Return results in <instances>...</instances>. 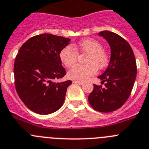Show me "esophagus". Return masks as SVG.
<instances>
[{"instance_id":"obj_1","label":"esophagus","mask_w":149,"mask_h":149,"mask_svg":"<svg viewBox=\"0 0 149 149\" xmlns=\"http://www.w3.org/2000/svg\"><path fill=\"white\" fill-rule=\"evenodd\" d=\"M73 82L74 83V84H84V82H83V81H76V80H74V81H73Z\"/></svg>"}]
</instances>
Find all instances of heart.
<instances>
[{"label":"heart","mask_w":149,"mask_h":149,"mask_svg":"<svg viewBox=\"0 0 149 149\" xmlns=\"http://www.w3.org/2000/svg\"><path fill=\"white\" fill-rule=\"evenodd\" d=\"M79 49L88 53L86 58L87 65H76L70 70L68 76L70 79L84 81L90 76L96 74L97 68L103 69L108 65L109 56L100 41L93 38L83 39L79 44ZM60 59L68 68L75 65L78 58V51L72 45L65 47L60 52Z\"/></svg>","instance_id":"obj_1"}]
</instances>
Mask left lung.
I'll use <instances>...</instances> for the list:
<instances>
[{
    "label": "left lung",
    "instance_id": "left-lung-1",
    "mask_svg": "<svg viewBox=\"0 0 149 149\" xmlns=\"http://www.w3.org/2000/svg\"><path fill=\"white\" fill-rule=\"evenodd\" d=\"M98 35L109 44L111 59L106 70L98 77L104 87L93 84L88 102L96 111L108 113L119 109L129 97L136 79V64L132 48L121 36L106 30Z\"/></svg>",
    "mask_w": 149,
    "mask_h": 149
}]
</instances>
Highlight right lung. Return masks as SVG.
Here are the masks:
<instances>
[{
    "label": "right lung",
    "instance_id": "right-lung-1",
    "mask_svg": "<svg viewBox=\"0 0 149 149\" xmlns=\"http://www.w3.org/2000/svg\"><path fill=\"white\" fill-rule=\"evenodd\" d=\"M70 39L44 33L33 36L21 47L14 64L15 89L20 99L32 111L49 114L65 101L70 80L54 82L66 74L60 52Z\"/></svg>",
    "mask_w": 149,
    "mask_h": 149
}]
</instances>
